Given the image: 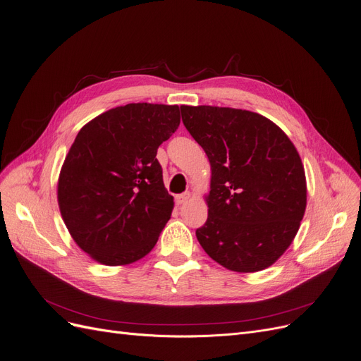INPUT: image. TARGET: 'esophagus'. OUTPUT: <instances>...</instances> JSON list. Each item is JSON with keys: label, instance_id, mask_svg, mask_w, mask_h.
Segmentation results:
<instances>
[{"label": "esophagus", "instance_id": "obj_1", "mask_svg": "<svg viewBox=\"0 0 361 361\" xmlns=\"http://www.w3.org/2000/svg\"><path fill=\"white\" fill-rule=\"evenodd\" d=\"M188 199H190V193H183V195H178L177 197H176V202H177V204H184L185 202H188Z\"/></svg>", "mask_w": 361, "mask_h": 361}]
</instances>
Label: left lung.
I'll return each mask as SVG.
<instances>
[{
    "instance_id": "1",
    "label": "left lung",
    "mask_w": 361,
    "mask_h": 361,
    "mask_svg": "<svg viewBox=\"0 0 361 361\" xmlns=\"http://www.w3.org/2000/svg\"><path fill=\"white\" fill-rule=\"evenodd\" d=\"M185 128L211 164L207 221L196 237L224 268H269L290 247L305 216V166L293 142L257 112L181 105Z\"/></svg>"
}]
</instances>
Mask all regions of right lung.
Wrapping results in <instances>:
<instances>
[{
    "label": "right lung",
    "instance_id": "obj_1",
    "mask_svg": "<svg viewBox=\"0 0 361 361\" xmlns=\"http://www.w3.org/2000/svg\"><path fill=\"white\" fill-rule=\"evenodd\" d=\"M180 126L178 105L127 104L82 127L60 171L56 199L71 238L93 260L145 257L174 209L157 159Z\"/></svg>",
    "mask_w": 361,
    "mask_h": 361
}]
</instances>
